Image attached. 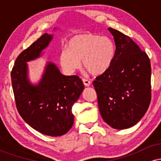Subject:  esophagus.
Segmentation results:
<instances>
[{"mask_svg":"<svg viewBox=\"0 0 161 161\" xmlns=\"http://www.w3.org/2000/svg\"><path fill=\"white\" fill-rule=\"evenodd\" d=\"M82 82L84 83V85L86 86H90V85H91V82H90L89 80H88V79H82Z\"/></svg>","mask_w":161,"mask_h":161,"instance_id":"1","label":"esophagus"}]
</instances>
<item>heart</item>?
Returning a JSON list of instances; mask_svg holds the SVG:
<instances>
[{
	"mask_svg": "<svg viewBox=\"0 0 161 161\" xmlns=\"http://www.w3.org/2000/svg\"><path fill=\"white\" fill-rule=\"evenodd\" d=\"M115 56L114 42L107 36L92 33L77 35L67 42V49L60 55V64L63 69L72 74L82 66L92 75L105 73L111 66Z\"/></svg>",
	"mask_w": 161,
	"mask_h": 161,
	"instance_id": "1",
	"label": "heart"
}]
</instances>
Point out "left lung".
<instances>
[{
  "label": "left lung",
  "instance_id": "left-lung-1",
  "mask_svg": "<svg viewBox=\"0 0 161 161\" xmlns=\"http://www.w3.org/2000/svg\"><path fill=\"white\" fill-rule=\"evenodd\" d=\"M108 30L115 42V56L93 85L105 123L116 129H128L143 117L150 104V60L132 38L112 28Z\"/></svg>",
  "mask_w": 161,
  "mask_h": 161
}]
</instances>
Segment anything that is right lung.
Instances as JSON below:
<instances>
[{
    "label": "right lung",
    "instance_id": "add662e5",
    "mask_svg": "<svg viewBox=\"0 0 161 161\" xmlns=\"http://www.w3.org/2000/svg\"><path fill=\"white\" fill-rule=\"evenodd\" d=\"M53 36L45 33L20 53L11 72V81L16 108L24 121L41 133L60 136L73 126L72 108L84 84L77 75H63L51 62H47L38 83L32 84L27 64L43 54Z\"/></svg>",
    "mask_w": 161,
    "mask_h": 161
}]
</instances>
